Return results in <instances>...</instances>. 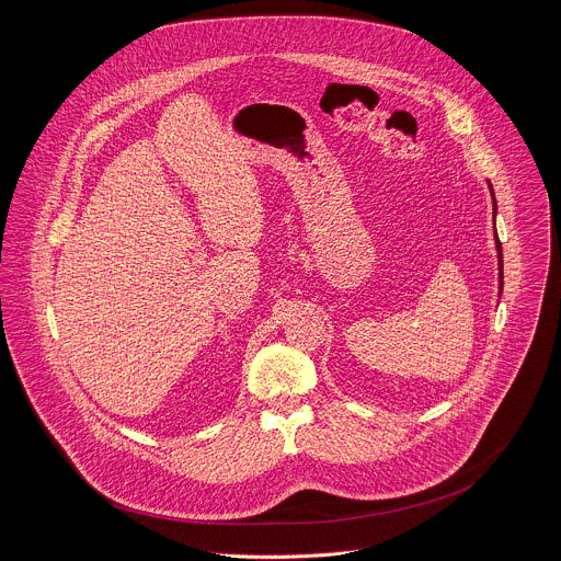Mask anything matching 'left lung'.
Returning a JSON list of instances; mask_svg holds the SVG:
<instances>
[{"label":"left lung","instance_id":"obj_1","mask_svg":"<svg viewBox=\"0 0 561 561\" xmlns=\"http://www.w3.org/2000/svg\"><path fill=\"white\" fill-rule=\"evenodd\" d=\"M490 190H492V185H490ZM492 201H494V194H492ZM494 209H496V203H494ZM494 240H496V252H499V289L503 291V252H501V241H499V236L494 233Z\"/></svg>","mask_w":561,"mask_h":561}]
</instances>
